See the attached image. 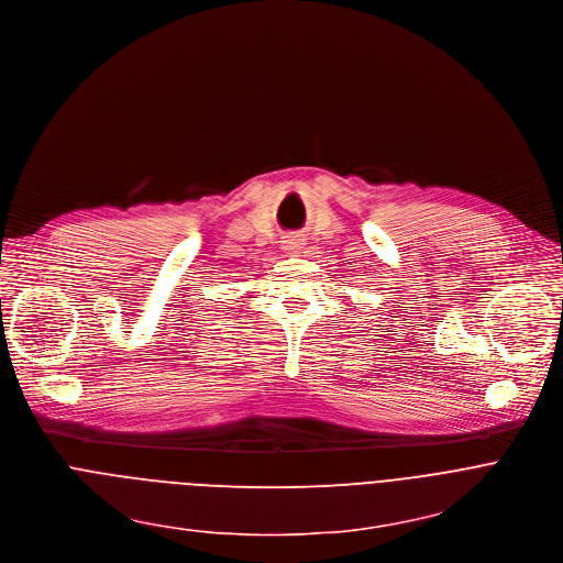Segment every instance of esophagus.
<instances>
[{
  "instance_id": "esophagus-1",
  "label": "esophagus",
  "mask_w": 563,
  "mask_h": 563,
  "mask_svg": "<svg viewBox=\"0 0 563 563\" xmlns=\"http://www.w3.org/2000/svg\"><path fill=\"white\" fill-rule=\"evenodd\" d=\"M301 245H303V243H301V239H299V236H295V234H292V236H286V241H284V250H288V253H292V255H295V253H299Z\"/></svg>"
}]
</instances>
